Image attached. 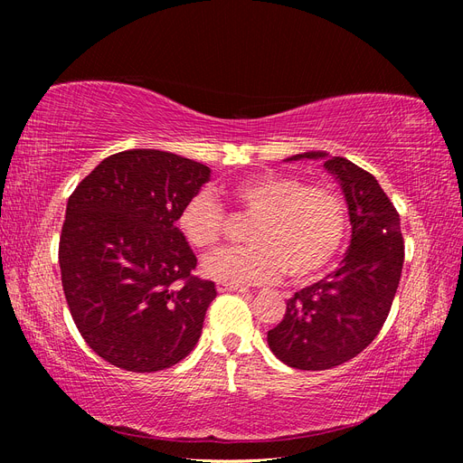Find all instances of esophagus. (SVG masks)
Listing matches in <instances>:
<instances>
[{
  "mask_svg": "<svg viewBox=\"0 0 463 463\" xmlns=\"http://www.w3.org/2000/svg\"><path fill=\"white\" fill-rule=\"evenodd\" d=\"M216 289L220 293H226V291H237V293H247L249 289L243 288V286H233V284H223V282H218L216 284Z\"/></svg>",
  "mask_w": 463,
  "mask_h": 463,
  "instance_id": "34e87169",
  "label": "esophagus"
}]
</instances>
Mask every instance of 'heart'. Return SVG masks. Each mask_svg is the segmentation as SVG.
I'll use <instances>...</instances> for the list:
<instances>
[{"mask_svg":"<svg viewBox=\"0 0 463 463\" xmlns=\"http://www.w3.org/2000/svg\"><path fill=\"white\" fill-rule=\"evenodd\" d=\"M233 199L257 214L247 232L249 245L222 247L203 259L204 276L216 282L266 284L284 270L293 282L325 274L338 257L347 233L345 203L325 185H305L299 177L260 174L232 189ZM223 208L201 189L181 204L177 230L194 249L213 247L222 235Z\"/></svg>","mask_w":463,"mask_h":463,"instance_id":"1","label":"heart"}]
</instances>
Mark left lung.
<instances>
[{"label":"left lung","mask_w":463,"mask_h":463,"mask_svg":"<svg viewBox=\"0 0 463 463\" xmlns=\"http://www.w3.org/2000/svg\"><path fill=\"white\" fill-rule=\"evenodd\" d=\"M322 160L344 193L352 241L338 270L288 299L282 322L269 330L272 354L288 367L325 371L354 359L381 332L403 266L400 216L378 181L359 165L322 150L286 162Z\"/></svg>","instance_id":"obj_1"}]
</instances>
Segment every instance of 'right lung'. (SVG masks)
<instances>
[{
    "mask_svg": "<svg viewBox=\"0 0 463 463\" xmlns=\"http://www.w3.org/2000/svg\"><path fill=\"white\" fill-rule=\"evenodd\" d=\"M210 167L156 148L111 154L67 201L60 269L69 311L94 354L133 373L175 365L197 345L216 286L193 276L175 222Z\"/></svg>",
    "mask_w": 463,
    "mask_h": 463,
    "instance_id": "add662e5",
    "label": "right lung"
}]
</instances>
